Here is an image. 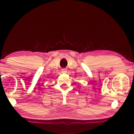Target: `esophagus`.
<instances>
[{"mask_svg": "<svg viewBox=\"0 0 134 134\" xmlns=\"http://www.w3.org/2000/svg\"><path fill=\"white\" fill-rule=\"evenodd\" d=\"M67 70L65 69H63L62 70V72H63V73H67Z\"/></svg>", "mask_w": 134, "mask_h": 134, "instance_id": "1", "label": "esophagus"}]
</instances>
